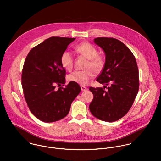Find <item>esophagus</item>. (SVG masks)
<instances>
[{"mask_svg":"<svg viewBox=\"0 0 161 161\" xmlns=\"http://www.w3.org/2000/svg\"><path fill=\"white\" fill-rule=\"evenodd\" d=\"M81 91H85L87 89V88L85 86H81Z\"/></svg>","mask_w":161,"mask_h":161,"instance_id":"34e87169","label":"esophagus"}]
</instances>
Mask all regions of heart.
<instances>
[{
  "mask_svg": "<svg viewBox=\"0 0 161 161\" xmlns=\"http://www.w3.org/2000/svg\"><path fill=\"white\" fill-rule=\"evenodd\" d=\"M75 49L80 56L88 59L87 64V68L91 67L96 73L102 70L104 66L103 59L101 56L97 54V50L94 46L89 43L84 42L77 45ZM61 62L65 69L71 70L74 67V62L72 53L68 51L64 52L61 56ZM93 76V71L91 69H87L85 70H75L69 75L67 78L70 81L74 82L80 85H86Z\"/></svg>",
  "mask_w": 161,
  "mask_h": 161,
  "instance_id": "b5f03b06",
  "label": "heart"
}]
</instances>
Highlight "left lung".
<instances>
[{"label":"left lung","mask_w":161,"mask_h":161,"mask_svg":"<svg viewBox=\"0 0 161 161\" xmlns=\"http://www.w3.org/2000/svg\"><path fill=\"white\" fill-rule=\"evenodd\" d=\"M94 42L105 54V62L96 81L102 87H90L93 100L89 105L92 114L102 121H116L131 108L139 88L138 70L136 58L121 41L98 37ZM109 86L105 91L104 87Z\"/></svg>","instance_id":"8db88e82"}]
</instances>
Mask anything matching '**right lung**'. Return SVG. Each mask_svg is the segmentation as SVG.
<instances>
[{
	"instance_id": "add662e5",
	"label": "right lung",
	"mask_w": 161,
	"mask_h": 161,
	"mask_svg": "<svg viewBox=\"0 0 161 161\" xmlns=\"http://www.w3.org/2000/svg\"><path fill=\"white\" fill-rule=\"evenodd\" d=\"M75 38L52 37L33 48L27 54L22 72V87L27 104L40 121L52 123L65 117L81 91L78 83L64 87L65 70L61 58ZM64 86V85H62Z\"/></svg>"
}]
</instances>
